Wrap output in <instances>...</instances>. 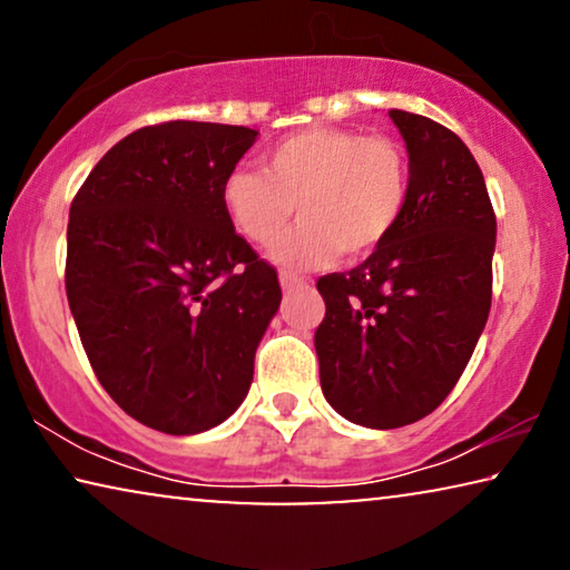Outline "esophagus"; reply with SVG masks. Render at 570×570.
<instances>
[{
    "label": "esophagus",
    "mask_w": 570,
    "mask_h": 570,
    "mask_svg": "<svg viewBox=\"0 0 570 570\" xmlns=\"http://www.w3.org/2000/svg\"><path fill=\"white\" fill-rule=\"evenodd\" d=\"M279 285H283V291H295V287L308 285V279L293 275V272H279Z\"/></svg>",
    "instance_id": "obj_1"
}]
</instances>
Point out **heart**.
Returning <instances> with one entry per match:
<instances>
[{
    "label": "heart",
    "instance_id": "heart-1",
    "mask_svg": "<svg viewBox=\"0 0 570 570\" xmlns=\"http://www.w3.org/2000/svg\"><path fill=\"white\" fill-rule=\"evenodd\" d=\"M407 197L410 160L400 145L332 127L279 139L264 170H230L220 189L233 228L262 248L277 244L298 213L301 225L277 248V262L293 267L376 252L400 225Z\"/></svg>",
    "mask_w": 570,
    "mask_h": 570
}]
</instances>
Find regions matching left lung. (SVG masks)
Wrapping results in <instances>:
<instances>
[{"instance_id": "8db88e82", "label": "left lung", "mask_w": 570, "mask_h": 570, "mask_svg": "<svg viewBox=\"0 0 570 570\" xmlns=\"http://www.w3.org/2000/svg\"><path fill=\"white\" fill-rule=\"evenodd\" d=\"M410 155L400 225L363 264L318 277L314 345L326 402L389 431L446 400L493 298L495 213L470 147L428 116L389 111Z\"/></svg>"}]
</instances>
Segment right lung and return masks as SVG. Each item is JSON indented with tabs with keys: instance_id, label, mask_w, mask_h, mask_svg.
Returning <instances> with one entry per match:
<instances>
[{
	"instance_id": "add662e5",
	"label": "right lung",
	"mask_w": 570,
	"mask_h": 570,
	"mask_svg": "<svg viewBox=\"0 0 570 570\" xmlns=\"http://www.w3.org/2000/svg\"><path fill=\"white\" fill-rule=\"evenodd\" d=\"M259 131L166 121L90 170L67 225V301L100 386L147 428L191 435L246 400L277 272L225 215V176Z\"/></svg>"
}]
</instances>
